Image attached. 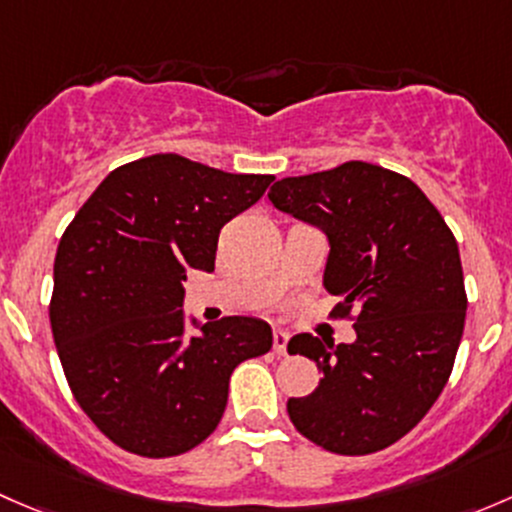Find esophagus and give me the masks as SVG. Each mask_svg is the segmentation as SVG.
I'll return each mask as SVG.
<instances>
[{"mask_svg":"<svg viewBox=\"0 0 512 512\" xmlns=\"http://www.w3.org/2000/svg\"><path fill=\"white\" fill-rule=\"evenodd\" d=\"M288 340H291V335H288L286 330H273V350H276V355H286Z\"/></svg>","mask_w":512,"mask_h":512,"instance_id":"1","label":"esophagus"}]
</instances>
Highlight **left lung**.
Listing matches in <instances>:
<instances>
[{
	"label": "left lung",
	"instance_id": "obj_1",
	"mask_svg": "<svg viewBox=\"0 0 512 512\" xmlns=\"http://www.w3.org/2000/svg\"><path fill=\"white\" fill-rule=\"evenodd\" d=\"M273 207L325 231V291L357 340L295 335L288 352L318 365L313 394L288 399L293 426L342 456L382 451L414 429L449 382L466 323L458 244L409 177L352 160L278 179Z\"/></svg>",
	"mask_w": 512,
	"mask_h": 512
}]
</instances>
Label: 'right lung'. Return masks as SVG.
<instances>
[{
    "label": "right lung",
    "mask_w": 512,
    "mask_h": 512,
    "mask_svg": "<svg viewBox=\"0 0 512 512\" xmlns=\"http://www.w3.org/2000/svg\"><path fill=\"white\" fill-rule=\"evenodd\" d=\"M271 182L150 155L110 172L63 231L51 333L73 397L120 449L167 458L199 446L234 367L271 350L263 320H192L187 337L182 310L189 268L214 271L221 226Z\"/></svg>",
    "instance_id": "obj_1"
}]
</instances>
